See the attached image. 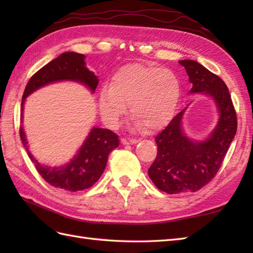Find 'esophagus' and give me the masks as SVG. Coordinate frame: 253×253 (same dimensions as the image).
Listing matches in <instances>:
<instances>
[{
	"instance_id": "obj_1",
	"label": "esophagus",
	"mask_w": 253,
	"mask_h": 253,
	"mask_svg": "<svg viewBox=\"0 0 253 253\" xmlns=\"http://www.w3.org/2000/svg\"><path fill=\"white\" fill-rule=\"evenodd\" d=\"M138 142L137 139H132L129 137H125L122 139V143L123 144H136Z\"/></svg>"
}]
</instances>
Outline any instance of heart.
Returning a JSON list of instances; mask_svg holds the SVG:
<instances>
[{"instance_id": "heart-1", "label": "heart", "mask_w": 253, "mask_h": 253, "mask_svg": "<svg viewBox=\"0 0 253 253\" xmlns=\"http://www.w3.org/2000/svg\"><path fill=\"white\" fill-rule=\"evenodd\" d=\"M181 85L169 69L146 64H128L114 74L111 85H103L99 94L101 116L115 128L130 105L137 129H161L174 117L180 101Z\"/></svg>"}]
</instances>
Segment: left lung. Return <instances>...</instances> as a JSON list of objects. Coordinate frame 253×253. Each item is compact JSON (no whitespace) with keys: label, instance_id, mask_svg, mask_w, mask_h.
I'll list each match as a JSON object with an SVG mask.
<instances>
[{"label":"left lung","instance_id":"1","mask_svg":"<svg viewBox=\"0 0 253 253\" xmlns=\"http://www.w3.org/2000/svg\"><path fill=\"white\" fill-rule=\"evenodd\" d=\"M179 64L192 84L189 93L210 96L215 103L218 121L207 139H191L182 127L187 106L155 137L158 154L148 174L160 190L169 195L195 192L211 181L237 131L236 112L223 80L196 61L182 60Z\"/></svg>","mask_w":253,"mask_h":253}]
</instances>
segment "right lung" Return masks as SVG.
Masks as SVG:
<instances>
[{"label": "right lung", "instance_id": "1", "mask_svg": "<svg viewBox=\"0 0 253 253\" xmlns=\"http://www.w3.org/2000/svg\"><path fill=\"white\" fill-rule=\"evenodd\" d=\"M84 58V54L65 52L39 69L30 78L25 88L21 100L20 122L23 123L27 96L46 84L57 82H75L85 85L93 93L99 79L85 66ZM19 132L28 157L35 163L38 173L42 178L53 187L71 192L88 189L95 184L103 174L109 154L120 144L116 133L104 128L92 127L82 147L68 163L61 166H47L38 162L29 151L23 126H20Z\"/></svg>", "mask_w": 253, "mask_h": 253}]
</instances>
